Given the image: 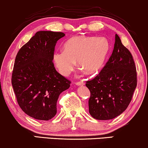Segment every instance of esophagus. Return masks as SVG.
<instances>
[{
  "label": "esophagus",
  "mask_w": 148,
  "mask_h": 148,
  "mask_svg": "<svg viewBox=\"0 0 148 148\" xmlns=\"http://www.w3.org/2000/svg\"><path fill=\"white\" fill-rule=\"evenodd\" d=\"M75 84L77 86H84V85L85 84V83L83 82H76Z\"/></svg>",
  "instance_id": "esophagus-1"
}]
</instances>
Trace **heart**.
Returning <instances> with one entry per match:
<instances>
[{
	"label": "heart",
	"instance_id": "heart-1",
	"mask_svg": "<svg viewBox=\"0 0 148 148\" xmlns=\"http://www.w3.org/2000/svg\"><path fill=\"white\" fill-rule=\"evenodd\" d=\"M64 50H56L52 55L54 65L62 75L67 76L75 66L93 74L104 64L109 51L108 41L105 38L77 36L68 40Z\"/></svg>",
	"mask_w": 148,
	"mask_h": 148
}]
</instances>
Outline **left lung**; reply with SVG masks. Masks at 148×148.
<instances>
[{
  "label": "left lung",
  "mask_w": 148,
  "mask_h": 148,
  "mask_svg": "<svg viewBox=\"0 0 148 148\" xmlns=\"http://www.w3.org/2000/svg\"><path fill=\"white\" fill-rule=\"evenodd\" d=\"M89 112L97 120H110L126 110L137 86V73L131 52L115 35L112 55L98 75L88 81Z\"/></svg>",
  "instance_id": "left-lung-1"
}]
</instances>
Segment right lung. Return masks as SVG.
I'll return each mask as SVG.
<instances>
[{"instance_id": "right-lung-1", "label": "right lung", "mask_w": 148, "mask_h": 148, "mask_svg": "<svg viewBox=\"0 0 148 148\" xmlns=\"http://www.w3.org/2000/svg\"><path fill=\"white\" fill-rule=\"evenodd\" d=\"M62 32L40 31L20 48L12 74V86L22 110L32 118L48 121L56 114L60 93L71 82L56 71L52 55Z\"/></svg>"}]
</instances>
